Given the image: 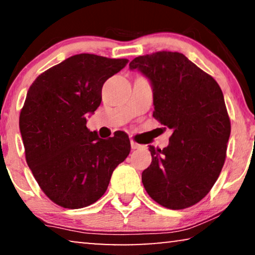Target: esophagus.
Returning a JSON list of instances; mask_svg holds the SVG:
<instances>
[{"label": "esophagus", "mask_w": 255, "mask_h": 255, "mask_svg": "<svg viewBox=\"0 0 255 255\" xmlns=\"http://www.w3.org/2000/svg\"><path fill=\"white\" fill-rule=\"evenodd\" d=\"M130 146H131V149H139L141 148V144H138V143H136V142H130Z\"/></svg>", "instance_id": "34e87169"}]
</instances>
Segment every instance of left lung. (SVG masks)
<instances>
[{
  "mask_svg": "<svg viewBox=\"0 0 255 255\" xmlns=\"http://www.w3.org/2000/svg\"><path fill=\"white\" fill-rule=\"evenodd\" d=\"M150 81L153 118L172 129L163 150L150 146L152 162L142 172L150 198L168 209L202 200L216 182L231 132L223 92L210 75L184 54L157 52L129 63Z\"/></svg>",
  "mask_w": 255,
  "mask_h": 255,
  "instance_id": "8db88e82",
  "label": "left lung"
}]
</instances>
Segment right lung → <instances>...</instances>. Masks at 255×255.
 <instances>
[{
	"label": "right lung",
	"mask_w": 255,
	"mask_h": 255,
	"mask_svg": "<svg viewBox=\"0 0 255 255\" xmlns=\"http://www.w3.org/2000/svg\"><path fill=\"white\" fill-rule=\"evenodd\" d=\"M128 63L95 54L70 56L35 78L19 116L25 158L42 192L68 209H80L106 192L129 138H99L87 114L102 103V88Z\"/></svg>",
	"instance_id": "right-lung-1"
}]
</instances>
